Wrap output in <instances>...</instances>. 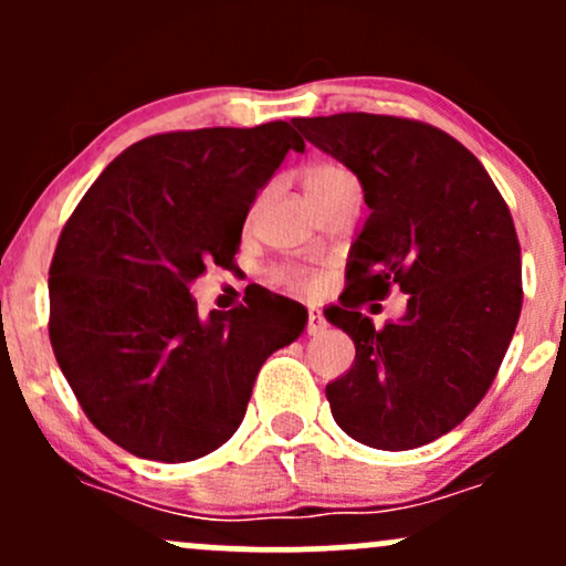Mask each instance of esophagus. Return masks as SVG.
Wrapping results in <instances>:
<instances>
[{
    "label": "esophagus",
    "mask_w": 566,
    "mask_h": 566,
    "mask_svg": "<svg viewBox=\"0 0 566 566\" xmlns=\"http://www.w3.org/2000/svg\"><path fill=\"white\" fill-rule=\"evenodd\" d=\"M324 329H327V319H324L319 311H308V324H305V333L322 335Z\"/></svg>",
    "instance_id": "1"
}]
</instances>
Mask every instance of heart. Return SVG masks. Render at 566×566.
I'll use <instances>...</instances> for the list:
<instances>
[{
  "label": "heart",
  "instance_id": "obj_1",
  "mask_svg": "<svg viewBox=\"0 0 566 566\" xmlns=\"http://www.w3.org/2000/svg\"><path fill=\"white\" fill-rule=\"evenodd\" d=\"M343 180H354V178H350V175L337 165H311V167H305V172H303V188L308 197H316V193L327 191V188L343 184ZM295 282L308 284V282H303V279H295Z\"/></svg>",
  "mask_w": 566,
  "mask_h": 566
}]
</instances>
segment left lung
I'll use <instances>...</instances> for the list:
<instances>
[{
	"label": "left lung",
	"instance_id": "8db88e82",
	"mask_svg": "<svg viewBox=\"0 0 566 566\" xmlns=\"http://www.w3.org/2000/svg\"><path fill=\"white\" fill-rule=\"evenodd\" d=\"M292 125L359 178L369 207L348 287L324 311L356 346L327 386L335 423L375 450L423 447L484 399L522 314L509 205L463 143L423 122L333 114ZM391 286L408 311L375 331L358 308Z\"/></svg>",
	"mask_w": 566,
	"mask_h": 566
}]
</instances>
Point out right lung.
Returning a JSON list of instances; mask_svg holds the SVG:
<instances>
[{
  "label": "right lung",
  "instance_id": "add662e5",
  "mask_svg": "<svg viewBox=\"0 0 566 566\" xmlns=\"http://www.w3.org/2000/svg\"><path fill=\"white\" fill-rule=\"evenodd\" d=\"M305 143L287 122L138 140L90 186L50 265V343L93 426L122 450L186 463L233 437L263 361L303 305L263 297L201 319L191 282L229 265L258 191Z\"/></svg>",
  "mask_w": 566,
  "mask_h": 566
}]
</instances>
